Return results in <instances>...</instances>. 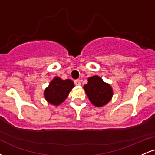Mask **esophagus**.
<instances>
[{
  "label": "esophagus",
  "instance_id": "obj_1",
  "mask_svg": "<svg viewBox=\"0 0 155 155\" xmlns=\"http://www.w3.org/2000/svg\"><path fill=\"white\" fill-rule=\"evenodd\" d=\"M74 84H75L76 85H77V86H79V85L81 84V81H80V80L79 79H76L74 80Z\"/></svg>",
  "mask_w": 155,
  "mask_h": 155
}]
</instances>
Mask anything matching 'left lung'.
Returning <instances> with one entry per match:
<instances>
[{"instance_id":"obj_1","label":"left lung","mask_w":155,"mask_h":155,"mask_svg":"<svg viewBox=\"0 0 155 155\" xmlns=\"http://www.w3.org/2000/svg\"><path fill=\"white\" fill-rule=\"evenodd\" d=\"M90 102L96 106H103L111 99L113 91L108 84L101 78L94 76L88 79V83L84 87Z\"/></svg>"}]
</instances>
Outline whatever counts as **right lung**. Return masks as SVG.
<instances>
[{"instance_id":"obj_1","label":"right lung","mask_w":155,"mask_h":155,"mask_svg":"<svg viewBox=\"0 0 155 155\" xmlns=\"http://www.w3.org/2000/svg\"><path fill=\"white\" fill-rule=\"evenodd\" d=\"M74 84L71 80H63L55 77L44 91V97L48 102L54 106H58L66 99Z\"/></svg>"}]
</instances>
